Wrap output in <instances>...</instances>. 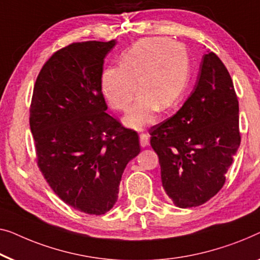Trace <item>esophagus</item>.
<instances>
[{
  "label": "esophagus",
  "instance_id": "obj_1",
  "mask_svg": "<svg viewBox=\"0 0 260 260\" xmlns=\"http://www.w3.org/2000/svg\"><path fill=\"white\" fill-rule=\"evenodd\" d=\"M139 142H141V146L142 148H145L149 144V136L146 134H142L139 135Z\"/></svg>",
  "mask_w": 260,
  "mask_h": 260
}]
</instances>
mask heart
Instances as JSON below:
<instances>
[{"instance_id": "1", "label": "heart", "mask_w": 260, "mask_h": 260, "mask_svg": "<svg viewBox=\"0 0 260 260\" xmlns=\"http://www.w3.org/2000/svg\"><path fill=\"white\" fill-rule=\"evenodd\" d=\"M190 80V58L185 47L163 39H142L121 55L119 67L101 75V88L112 109L124 111L136 95L138 100L123 123L143 131L156 121V111L178 102Z\"/></svg>"}]
</instances>
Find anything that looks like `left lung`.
Instances as JSON below:
<instances>
[{"instance_id":"1","label":"left lung","mask_w":260,"mask_h":260,"mask_svg":"<svg viewBox=\"0 0 260 260\" xmlns=\"http://www.w3.org/2000/svg\"><path fill=\"white\" fill-rule=\"evenodd\" d=\"M238 115L230 74L216 54L208 52L182 108L150 129L161 184L176 206H199L223 187L240 145Z\"/></svg>"}]
</instances>
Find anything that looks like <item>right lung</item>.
<instances>
[{"label": "right lung", "instance_id": "add662e5", "mask_svg": "<svg viewBox=\"0 0 260 260\" xmlns=\"http://www.w3.org/2000/svg\"><path fill=\"white\" fill-rule=\"evenodd\" d=\"M116 43L88 41L56 51L37 76L30 107L44 178L66 204L96 216L117 202L124 169L141 151L138 135L107 114L101 88Z\"/></svg>", "mask_w": 260, "mask_h": 260}]
</instances>
